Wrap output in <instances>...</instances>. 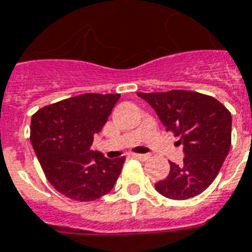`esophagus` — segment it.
I'll return each instance as SVG.
<instances>
[{"instance_id": "1", "label": "esophagus", "mask_w": 252, "mask_h": 252, "mask_svg": "<svg viewBox=\"0 0 252 252\" xmlns=\"http://www.w3.org/2000/svg\"><path fill=\"white\" fill-rule=\"evenodd\" d=\"M132 157L136 158V159H140V161H146L149 156L148 154H140V153H133L132 154Z\"/></svg>"}]
</instances>
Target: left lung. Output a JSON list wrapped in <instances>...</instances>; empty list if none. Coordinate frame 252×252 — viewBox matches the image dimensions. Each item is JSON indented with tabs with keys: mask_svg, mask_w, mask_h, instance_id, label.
I'll use <instances>...</instances> for the list:
<instances>
[{
	"mask_svg": "<svg viewBox=\"0 0 252 252\" xmlns=\"http://www.w3.org/2000/svg\"><path fill=\"white\" fill-rule=\"evenodd\" d=\"M183 145V163L170 162L166 179L156 183L161 195L187 200L205 191L220 172L231 145V114L222 103L196 91L137 93Z\"/></svg>",
	"mask_w": 252,
	"mask_h": 252,
	"instance_id": "left-lung-1",
	"label": "left lung"
}]
</instances>
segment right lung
<instances>
[{
    "instance_id": "obj_1",
    "label": "right lung",
    "mask_w": 252,
    "mask_h": 252,
    "mask_svg": "<svg viewBox=\"0 0 252 252\" xmlns=\"http://www.w3.org/2000/svg\"><path fill=\"white\" fill-rule=\"evenodd\" d=\"M120 94H82L43 107L31 119V144L56 191L93 201L114 188L126 157L108 159L90 149Z\"/></svg>"
}]
</instances>
